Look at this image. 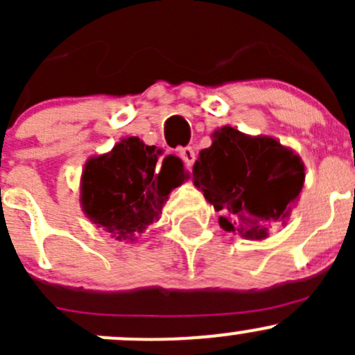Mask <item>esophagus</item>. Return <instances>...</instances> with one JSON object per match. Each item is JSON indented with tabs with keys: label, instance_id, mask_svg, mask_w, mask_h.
I'll return each mask as SVG.
<instances>
[{
	"label": "esophagus",
	"instance_id": "1",
	"mask_svg": "<svg viewBox=\"0 0 355 355\" xmlns=\"http://www.w3.org/2000/svg\"><path fill=\"white\" fill-rule=\"evenodd\" d=\"M178 155H180L182 159H184V163L187 164L189 168L194 164V161H196V149L194 148H191V146H189V148H182Z\"/></svg>",
	"mask_w": 355,
	"mask_h": 355
}]
</instances>
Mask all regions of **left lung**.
Returning <instances> with one entry per match:
<instances>
[{"instance_id":"obj_1","label":"left lung","mask_w":355,"mask_h":355,"mask_svg":"<svg viewBox=\"0 0 355 355\" xmlns=\"http://www.w3.org/2000/svg\"><path fill=\"white\" fill-rule=\"evenodd\" d=\"M192 182L223 213L221 228L261 241L288 218L302 191L304 164L275 139L249 137L223 127L214 132L213 144L199 153Z\"/></svg>"}]
</instances>
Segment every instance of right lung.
Here are the masks:
<instances>
[{"instance_id":"1","label":"right lung","mask_w":355,"mask_h":355,"mask_svg":"<svg viewBox=\"0 0 355 355\" xmlns=\"http://www.w3.org/2000/svg\"><path fill=\"white\" fill-rule=\"evenodd\" d=\"M185 178L180 157H161V149L128 137L108 155L87 161L82 175V207L92 223L116 241H134L159 218L171 189Z\"/></svg>"}]
</instances>
